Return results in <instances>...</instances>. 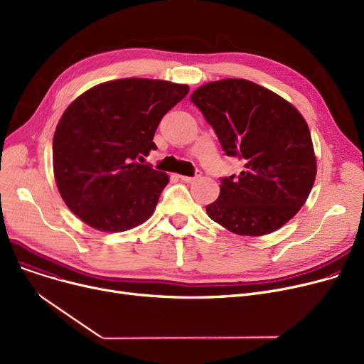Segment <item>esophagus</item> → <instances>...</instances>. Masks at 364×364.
<instances>
[{
	"mask_svg": "<svg viewBox=\"0 0 364 364\" xmlns=\"http://www.w3.org/2000/svg\"><path fill=\"white\" fill-rule=\"evenodd\" d=\"M200 177V171H196V174L193 177H187V176H180V180L184 183H192Z\"/></svg>",
	"mask_w": 364,
	"mask_h": 364,
	"instance_id": "1",
	"label": "esophagus"
}]
</instances>
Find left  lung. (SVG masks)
<instances>
[{"label": "left lung", "instance_id": "1", "mask_svg": "<svg viewBox=\"0 0 364 364\" xmlns=\"http://www.w3.org/2000/svg\"><path fill=\"white\" fill-rule=\"evenodd\" d=\"M190 102L211 125L227 156L243 161L223 177L209 218L240 236H262L288 223L316 178L311 134L302 114L276 92L246 80L199 87Z\"/></svg>", "mask_w": 364, "mask_h": 364}]
</instances>
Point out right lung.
<instances>
[{
	"label": "right lung",
	"instance_id": "right-lung-1",
	"mask_svg": "<svg viewBox=\"0 0 364 364\" xmlns=\"http://www.w3.org/2000/svg\"><path fill=\"white\" fill-rule=\"evenodd\" d=\"M187 85L125 78L95 85L63 113L53 139V168L70 211L102 232H125L153 214L169 178L150 164L164 114Z\"/></svg>",
	"mask_w": 364,
	"mask_h": 364
}]
</instances>
